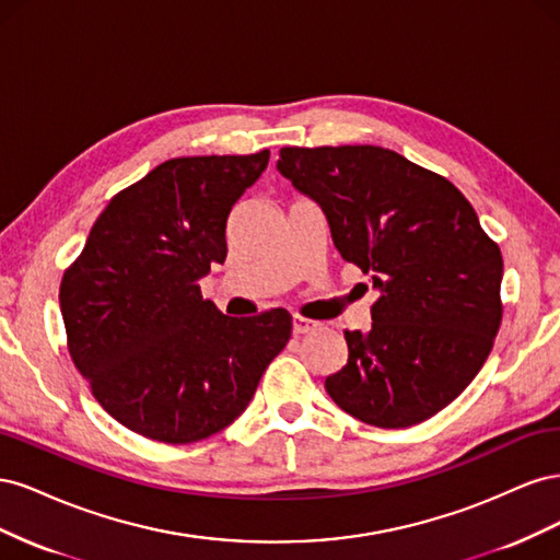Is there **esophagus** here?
<instances>
[{
  "instance_id": "esophagus-1",
  "label": "esophagus",
  "mask_w": 560,
  "mask_h": 560,
  "mask_svg": "<svg viewBox=\"0 0 560 560\" xmlns=\"http://www.w3.org/2000/svg\"><path fill=\"white\" fill-rule=\"evenodd\" d=\"M317 327V322H313V319H308V317H301V315H294V319H292V331L299 336V334H308V331H313Z\"/></svg>"
}]
</instances>
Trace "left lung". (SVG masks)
Listing matches in <instances>:
<instances>
[{
  "label": "left lung",
  "mask_w": 560,
  "mask_h": 560,
  "mask_svg": "<svg viewBox=\"0 0 560 560\" xmlns=\"http://www.w3.org/2000/svg\"><path fill=\"white\" fill-rule=\"evenodd\" d=\"M278 171L317 202L336 249L378 292L371 329H346L348 364L325 381L329 397L376 428L432 418L493 348L502 322L500 247L446 177L397 151L282 147Z\"/></svg>",
  "instance_id": "left-lung-1"
}]
</instances>
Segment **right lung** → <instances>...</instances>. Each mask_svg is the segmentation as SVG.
Segmentation results:
<instances>
[{
  "mask_svg": "<svg viewBox=\"0 0 560 560\" xmlns=\"http://www.w3.org/2000/svg\"><path fill=\"white\" fill-rule=\"evenodd\" d=\"M270 151L184 156L118 191L60 282L72 362L124 428L194 444L229 428L292 336L273 308L229 317L200 278L226 259V219Z\"/></svg>",
  "mask_w": 560,
  "mask_h": 560,
  "instance_id": "obj_1",
  "label": "right lung"
}]
</instances>
